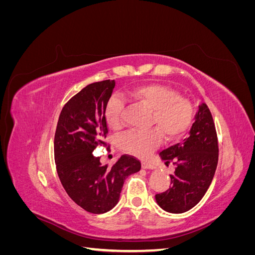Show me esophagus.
<instances>
[{"mask_svg":"<svg viewBox=\"0 0 255 255\" xmlns=\"http://www.w3.org/2000/svg\"><path fill=\"white\" fill-rule=\"evenodd\" d=\"M141 166L143 169H152L153 168V165L151 163H149V161H142Z\"/></svg>","mask_w":255,"mask_h":255,"instance_id":"1","label":"esophagus"}]
</instances>
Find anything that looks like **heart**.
<instances>
[{
    "label": "heart",
    "instance_id": "obj_1",
    "mask_svg": "<svg viewBox=\"0 0 255 255\" xmlns=\"http://www.w3.org/2000/svg\"><path fill=\"white\" fill-rule=\"evenodd\" d=\"M125 98L151 111L149 126L153 129L144 133H128L119 139L120 149L138 157H148L157 149L161 139L167 142L179 140L189 129L195 117V107L190 100L180 92L160 84L140 85L125 92ZM125 101L113 96L107 101L104 117L112 129L123 125Z\"/></svg>",
    "mask_w": 255,
    "mask_h": 255
}]
</instances>
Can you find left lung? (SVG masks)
I'll return each mask as SVG.
<instances>
[{"label": "left lung", "instance_id": "1", "mask_svg": "<svg viewBox=\"0 0 255 255\" xmlns=\"http://www.w3.org/2000/svg\"><path fill=\"white\" fill-rule=\"evenodd\" d=\"M159 155L166 165L172 163L175 171L170 174L171 187L155 196L157 204L173 214L189 211L205 195L218 164V137L206 104L200 106L189 136Z\"/></svg>", "mask_w": 255, "mask_h": 255}]
</instances>
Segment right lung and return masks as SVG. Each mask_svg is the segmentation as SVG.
<instances>
[{
	"mask_svg": "<svg viewBox=\"0 0 255 255\" xmlns=\"http://www.w3.org/2000/svg\"><path fill=\"white\" fill-rule=\"evenodd\" d=\"M115 85V80L96 82L73 96L60 112L54 137L59 180L68 196L92 214L111 211L127 177L141 168L139 159L128 154L112 167L103 166L92 154L97 146L107 144L104 110Z\"/></svg>",
	"mask_w": 255,
	"mask_h": 255,
	"instance_id": "add662e5",
	"label": "right lung"
}]
</instances>
